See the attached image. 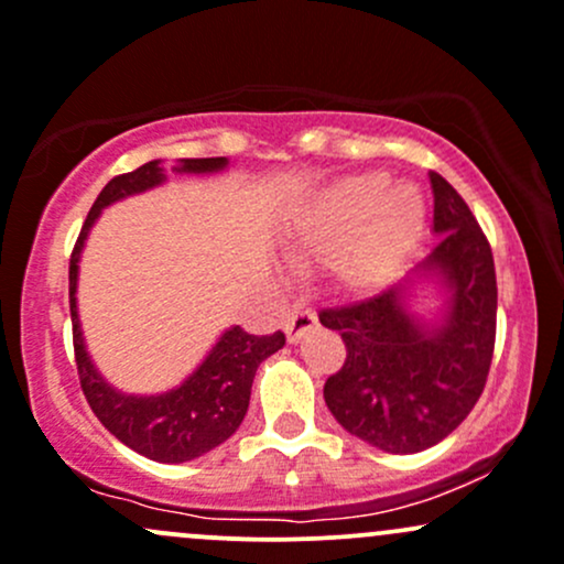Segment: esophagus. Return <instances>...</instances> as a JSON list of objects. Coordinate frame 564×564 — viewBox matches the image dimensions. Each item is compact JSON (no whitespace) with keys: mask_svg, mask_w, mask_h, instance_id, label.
Segmentation results:
<instances>
[{"mask_svg":"<svg viewBox=\"0 0 564 564\" xmlns=\"http://www.w3.org/2000/svg\"><path fill=\"white\" fill-rule=\"evenodd\" d=\"M316 324H318L316 311H313V307H307L305 302H294L292 311H289V316H286V324H283V329H286V340L289 343L302 340L307 332L316 329Z\"/></svg>","mask_w":564,"mask_h":564,"instance_id":"1","label":"esophagus"}]
</instances>
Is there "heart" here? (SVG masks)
<instances>
[{"label":"heart","mask_w":564,"mask_h":564,"mask_svg":"<svg viewBox=\"0 0 564 564\" xmlns=\"http://www.w3.org/2000/svg\"><path fill=\"white\" fill-rule=\"evenodd\" d=\"M424 199L411 183L391 186L387 173L346 175L324 188L283 237L292 262L332 259L337 286L370 294L387 286L424 235Z\"/></svg>","instance_id":"obj_1"}]
</instances>
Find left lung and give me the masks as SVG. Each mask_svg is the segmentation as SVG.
Segmentation results:
<instances>
[{
  "instance_id": "8db88e82",
  "label": "left lung",
  "mask_w": 564,
  "mask_h": 564,
  "mask_svg": "<svg viewBox=\"0 0 564 564\" xmlns=\"http://www.w3.org/2000/svg\"><path fill=\"white\" fill-rule=\"evenodd\" d=\"M435 194L430 257L408 281L354 305L327 307L318 322L340 332L346 361L324 383L332 416L389 454L435 446L467 419L495 354L497 278L486 235L443 175ZM416 280H435L447 300L437 323L410 311Z\"/></svg>"
}]
</instances>
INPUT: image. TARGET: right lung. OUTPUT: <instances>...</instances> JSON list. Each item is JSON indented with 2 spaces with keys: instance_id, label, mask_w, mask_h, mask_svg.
<instances>
[{
  "instance_id": "add662e5",
  "label": "right lung",
  "mask_w": 564,
  "mask_h": 564,
  "mask_svg": "<svg viewBox=\"0 0 564 564\" xmlns=\"http://www.w3.org/2000/svg\"><path fill=\"white\" fill-rule=\"evenodd\" d=\"M227 159H181L175 173H218L227 167ZM162 162L142 164L134 173L116 175L108 186L99 192L97 203L88 210L78 242L69 257V313H73V343H75V365H78L80 389L86 394L88 405L123 446L153 462H177L197 459L216 446H221L227 437L246 419L248 400H251V383L257 376V367L283 348L286 335L272 332V335H248L246 329L229 327L218 337L216 346L203 359V365L181 383V387L164 391V394L138 397L123 394L112 389L99 370L94 367L91 357L83 343V332L78 322V264L86 237L91 232L94 221L105 207L118 203L132 194L148 192V188L164 183Z\"/></svg>"
}]
</instances>
